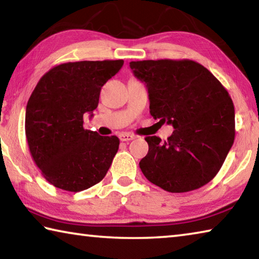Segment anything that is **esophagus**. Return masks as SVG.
<instances>
[{
  "label": "esophagus",
  "mask_w": 259,
  "mask_h": 259,
  "mask_svg": "<svg viewBox=\"0 0 259 259\" xmlns=\"http://www.w3.org/2000/svg\"><path fill=\"white\" fill-rule=\"evenodd\" d=\"M119 138H120L121 142H130V140L135 139L136 137H135L134 135H131V134L122 133V134H120V135H119Z\"/></svg>",
  "instance_id": "obj_1"
}]
</instances>
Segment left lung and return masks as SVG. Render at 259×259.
<instances>
[{"instance_id": "8db88e82", "label": "left lung", "mask_w": 259, "mask_h": 259, "mask_svg": "<svg viewBox=\"0 0 259 259\" xmlns=\"http://www.w3.org/2000/svg\"><path fill=\"white\" fill-rule=\"evenodd\" d=\"M145 82L150 113L175 128L168 140L148 136V153L139 166L148 181L166 192L202 187L216 176L234 142V105L222 83L196 61H131Z\"/></svg>"}]
</instances>
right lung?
Here are the masks:
<instances>
[{
    "label": "right lung",
    "mask_w": 259,
    "mask_h": 259,
    "mask_svg": "<svg viewBox=\"0 0 259 259\" xmlns=\"http://www.w3.org/2000/svg\"><path fill=\"white\" fill-rule=\"evenodd\" d=\"M123 63L60 64L40 78L30 95L25 116L29 152L55 187L80 192L98 184L107 174L120 140L83 128V115L97 108L102 87Z\"/></svg>",
    "instance_id": "right-lung-1"
}]
</instances>
